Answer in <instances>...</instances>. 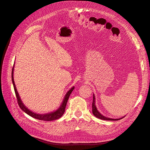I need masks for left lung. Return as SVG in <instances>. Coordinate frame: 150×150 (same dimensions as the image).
<instances>
[{
	"label": "left lung",
	"mask_w": 150,
	"mask_h": 150,
	"mask_svg": "<svg viewBox=\"0 0 150 150\" xmlns=\"http://www.w3.org/2000/svg\"><path fill=\"white\" fill-rule=\"evenodd\" d=\"M93 96V102H92V113L96 117L100 119H102V120H106V121H117V120H119V119H121L124 117H122L121 118H119V119H111V118H109V117H107L104 116V115H102L99 112V111L97 109V107L96 105L95 96H94V94Z\"/></svg>",
	"instance_id": "obj_1"
}]
</instances>
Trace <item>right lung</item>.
Wrapping results in <instances>:
<instances>
[{"instance_id": "add662e5", "label": "right lung", "mask_w": 150, "mask_h": 150, "mask_svg": "<svg viewBox=\"0 0 150 150\" xmlns=\"http://www.w3.org/2000/svg\"><path fill=\"white\" fill-rule=\"evenodd\" d=\"M14 65L13 68H12V83H13L15 93H16V97H17V99H18V104L20 107V108L22 109L24 112H25L27 114L30 115V116H31V117L35 118V119H39V120L50 121L56 120V119L60 118L63 115L64 112H65V108H66L68 99V98H69L71 93L73 91H74V89L75 88V87H72L69 90V91H68L67 92V93L65 94V97H64V99L62 101V103L61 105L59 107L58 109H57L56 110H54V111H53V112L46 113V114H38V113H36L35 112H33V111L30 110L29 109H28V108H26V107L24 105V104H23V102H22V100H21V97H20L19 93L18 92V91H17L16 85H15V83H14Z\"/></svg>"}]
</instances>
